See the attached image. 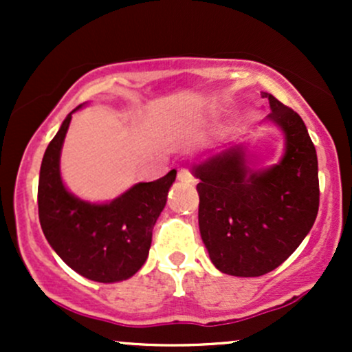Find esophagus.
I'll return each mask as SVG.
<instances>
[{"instance_id":"obj_1","label":"esophagus","mask_w":352,"mask_h":352,"mask_svg":"<svg viewBox=\"0 0 352 352\" xmlns=\"http://www.w3.org/2000/svg\"><path fill=\"white\" fill-rule=\"evenodd\" d=\"M179 180L180 182H187V184H190V182H193L192 172H190L188 168H180V170H179Z\"/></svg>"}]
</instances>
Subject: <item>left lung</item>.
<instances>
[{"mask_svg": "<svg viewBox=\"0 0 352 352\" xmlns=\"http://www.w3.org/2000/svg\"><path fill=\"white\" fill-rule=\"evenodd\" d=\"M268 119L285 134V155L268 170L246 167L241 145L193 167L200 184L199 225L210 260L221 273L273 272L308 235L319 208L318 157L305 122L268 92Z\"/></svg>", "mask_w": 352, "mask_h": 352, "instance_id": "left-lung-1", "label": "left lung"}]
</instances>
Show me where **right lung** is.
<instances>
[{"label":"right lung","instance_id":"obj_1","mask_svg":"<svg viewBox=\"0 0 352 352\" xmlns=\"http://www.w3.org/2000/svg\"><path fill=\"white\" fill-rule=\"evenodd\" d=\"M72 112L43 157L38 185L43 233L60 260L84 278L99 283L127 280L147 260L152 228L167 204L177 170L159 180L137 184L109 204L78 199L64 187L59 172L60 148Z\"/></svg>","mask_w":352,"mask_h":352}]
</instances>
